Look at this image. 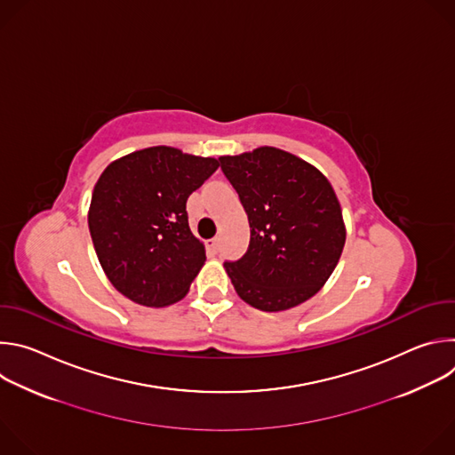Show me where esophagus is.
<instances>
[{
	"mask_svg": "<svg viewBox=\"0 0 455 455\" xmlns=\"http://www.w3.org/2000/svg\"><path fill=\"white\" fill-rule=\"evenodd\" d=\"M207 248H209V251H211V253H216V251H218V248H220V239H218V237L209 239V241H207Z\"/></svg>",
	"mask_w": 455,
	"mask_h": 455,
	"instance_id": "34e87169",
	"label": "esophagus"
}]
</instances>
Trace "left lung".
I'll return each instance as SVG.
<instances>
[{
  "label": "left lung",
  "instance_id": "1",
  "mask_svg": "<svg viewBox=\"0 0 455 455\" xmlns=\"http://www.w3.org/2000/svg\"><path fill=\"white\" fill-rule=\"evenodd\" d=\"M250 223V244L225 270L237 295L261 311L311 299L331 277L346 244L340 202L316 167L277 149L220 156Z\"/></svg>",
  "mask_w": 455,
  "mask_h": 455
}]
</instances>
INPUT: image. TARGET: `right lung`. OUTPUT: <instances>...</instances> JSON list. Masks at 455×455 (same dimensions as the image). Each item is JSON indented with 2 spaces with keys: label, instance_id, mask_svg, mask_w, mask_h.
<instances>
[{
  "label": "right lung",
  "instance_id": "1",
  "mask_svg": "<svg viewBox=\"0 0 455 455\" xmlns=\"http://www.w3.org/2000/svg\"><path fill=\"white\" fill-rule=\"evenodd\" d=\"M218 167L216 158L155 146L104 169L93 187L88 227L116 291L148 307L187 295L207 255L190 232L185 205Z\"/></svg>",
  "mask_w": 455,
  "mask_h": 455
}]
</instances>
